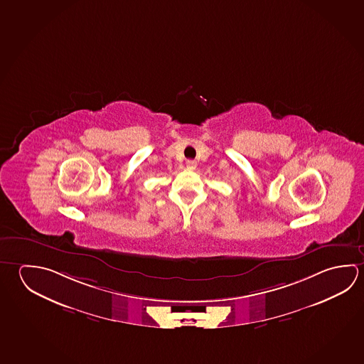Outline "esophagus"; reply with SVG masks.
Here are the masks:
<instances>
[{"instance_id":"obj_1","label":"esophagus","mask_w":364,"mask_h":364,"mask_svg":"<svg viewBox=\"0 0 364 364\" xmlns=\"http://www.w3.org/2000/svg\"><path fill=\"white\" fill-rule=\"evenodd\" d=\"M197 167V162L194 160H188L186 161V168H189V170H194Z\"/></svg>"}]
</instances>
